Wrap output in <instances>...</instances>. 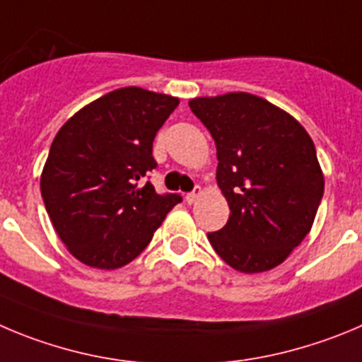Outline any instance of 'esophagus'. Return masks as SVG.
<instances>
[{"instance_id":"esophagus-1","label":"esophagus","mask_w":362,"mask_h":362,"mask_svg":"<svg viewBox=\"0 0 362 362\" xmlns=\"http://www.w3.org/2000/svg\"><path fill=\"white\" fill-rule=\"evenodd\" d=\"M200 197H202V187H200V185H197V187H194V191L189 192L187 197H185V202H187L189 205L197 204L198 198H200Z\"/></svg>"}]
</instances>
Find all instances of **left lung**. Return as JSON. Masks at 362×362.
Returning <instances> with one entry per match:
<instances>
[{"label":"left lung","instance_id":"8db88e82","mask_svg":"<svg viewBox=\"0 0 362 362\" xmlns=\"http://www.w3.org/2000/svg\"><path fill=\"white\" fill-rule=\"evenodd\" d=\"M189 107L214 139L216 180L230 209L227 225L207 234L212 248L241 273L282 264L310 232L325 187L310 135L250 93L194 98Z\"/></svg>","mask_w":362,"mask_h":362}]
</instances>
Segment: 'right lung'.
I'll use <instances>...</instances> for the list:
<instances>
[{"label": "right lung", "mask_w": 362, "mask_h": 362, "mask_svg": "<svg viewBox=\"0 0 362 362\" xmlns=\"http://www.w3.org/2000/svg\"><path fill=\"white\" fill-rule=\"evenodd\" d=\"M180 100L123 87L74 114L57 132L40 175V194L73 257L117 269L148 246L180 194H157L151 148Z\"/></svg>", "instance_id": "1"}]
</instances>
